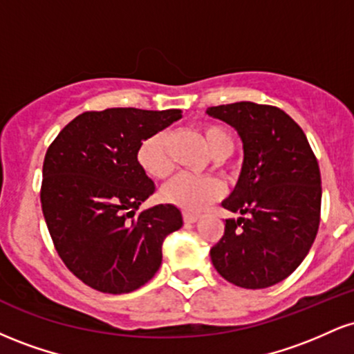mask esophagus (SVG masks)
<instances>
[{
  "mask_svg": "<svg viewBox=\"0 0 354 354\" xmlns=\"http://www.w3.org/2000/svg\"><path fill=\"white\" fill-rule=\"evenodd\" d=\"M183 219H185V223H188V225H191V223H196L198 219H200V216H198V214L185 213V214H183Z\"/></svg>",
  "mask_w": 354,
  "mask_h": 354,
  "instance_id": "1",
  "label": "esophagus"
}]
</instances>
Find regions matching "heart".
Returning <instances> with one entry per match:
<instances>
[{
    "instance_id": "1",
    "label": "heart",
    "mask_w": 354,
    "mask_h": 354,
    "mask_svg": "<svg viewBox=\"0 0 354 354\" xmlns=\"http://www.w3.org/2000/svg\"><path fill=\"white\" fill-rule=\"evenodd\" d=\"M200 133L205 140L211 156L216 160L230 156L234 149V140L228 129L223 126L206 123L200 126ZM136 161L140 168L154 178L163 180L171 171V160L168 154V135L165 131L154 133L145 138L136 149ZM223 194L221 183L214 178H196L191 174H178L161 191L166 203L176 206L186 213H200L216 201Z\"/></svg>"
}]
</instances>
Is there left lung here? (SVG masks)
Listing matches in <instances>:
<instances>
[{"mask_svg":"<svg viewBox=\"0 0 354 354\" xmlns=\"http://www.w3.org/2000/svg\"><path fill=\"white\" fill-rule=\"evenodd\" d=\"M206 113L236 129L243 143L238 183L221 203L241 216L226 219L211 261L236 286H273L301 265L318 233V161L303 129L283 109L239 101Z\"/></svg>","mask_w":354,"mask_h":354,"instance_id":"8db88e82","label":"left lung"}]
</instances>
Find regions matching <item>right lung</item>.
<instances>
[{"mask_svg":"<svg viewBox=\"0 0 354 354\" xmlns=\"http://www.w3.org/2000/svg\"><path fill=\"white\" fill-rule=\"evenodd\" d=\"M180 118V109L88 111L48 148L41 185L48 231L68 270L101 293H129L148 283L160 270L163 239L183 226L173 205L133 218L156 189L138 165V145Z\"/></svg>","mask_w":354,"mask_h":354,"instance_id":"right-lung-1","label":"right lung"}]
</instances>
